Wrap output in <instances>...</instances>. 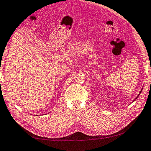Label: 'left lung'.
<instances>
[{
    "instance_id": "obj_1",
    "label": "left lung",
    "mask_w": 151,
    "mask_h": 151,
    "mask_svg": "<svg viewBox=\"0 0 151 151\" xmlns=\"http://www.w3.org/2000/svg\"><path fill=\"white\" fill-rule=\"evenodd\" d=\"M139 95H140V94H138V96H139ZM138 96H137V97H136V99H137V98H138Z\"/></svg>"
}]
</instances>
